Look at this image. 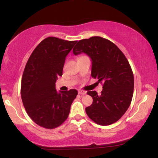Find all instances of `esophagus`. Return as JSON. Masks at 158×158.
<instances>
[{
	"mask_svg": "<svg viewBox=\"0 0 158 158\" xmlns=\"http://www.w3.org/2000/svg\"><path fill=\"white\" fill-rule=\"evenodd\" d=\"M78 94L80 95H81V96H83V95H85L86 94V92L84 91V90H78Z\"/></svg>",
	"mask_w": 158,
	"mask_h": 158,
	"instance_id": "obj_1",
	"label": "esophagus"
}]
</instances>
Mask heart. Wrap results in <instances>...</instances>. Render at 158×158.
Segmentation results:
<instances>
[{
	"label": "heart",
	"instance_id": "obj_1",
	"mask_svg": "<svg viewBox=\"0 0 158 158\" xmlns=\"http://www.w3.org/2000/svg\"><path fill=\"white\" fill-rule=\"evenodd\" d=\"M81 57H83V56H81ZM80 57H79V58H80Z\"/></svg>",
	"mask_w": 158,
	"mask_h": 158
}]
</instances>
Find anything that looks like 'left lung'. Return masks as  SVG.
<instances>
[{
    "mask_svg": "<svg viewBox=\"0 0 158 158\" xmlns=\"http://www.w3.org/2000/svg\"><path fill=\"white\" fill-rule=\"evenodd\" d=\"M86 53L92 60L91 76L103 85L100 95L88 91L93 103L85 108L97 124L107 126L120 119L130 106L134 91L132 70L124 53L115 44L101 36L78 41L74 55Z\"/></svg>",
    "mask_w": 158,
    "mask_h": 158,
    "instance_id": "obj_1",
    "label": "left lung"
}]
</instances>
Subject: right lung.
Returning a JSON list of instances; mask_svg holds the SVG:
<instances>
[{
	"mask_svg": "<svg viewBox=\"0 0 158 158\" xmlns=\"http://www.w3.org/2000/svg\"><path fill=\"white\" fill-rule=\"evenodd\" d=\"M77 41L53 36L42 40L31 53L23 70L21 96L31 120L45 129H55L68 117L77 90L57 93L55 82L62 75L64 63Z\"/></svg>",
	"mask_w": 158,
	"mask_h": 158,
	"instance_id": "obj_1",
	"label": "right lung"
}]
</instances>
